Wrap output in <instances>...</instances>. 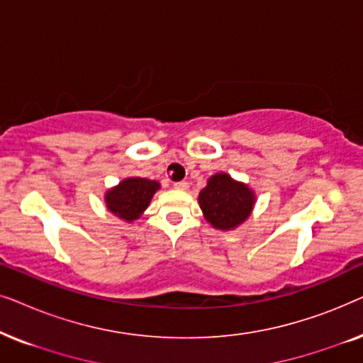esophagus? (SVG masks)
<instances>
[{"mask_svg":"<svg viewBox=\"0 0 363 363\" xmlns=\"http://www.w3.org/2000/svg\"><path fill=\"white\" fill-rule=\"evenodd\" d=\"M175 188L177 190H182V191H186L188 188H190V185H188L186 182H178V183H175Z\"/></svg>","mask_w":363,"mask_h":363,"instance_id":"34e87169","label":"esophagus"}]
</instances>
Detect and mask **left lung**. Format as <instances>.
I'll return each instance as SVG.
<instances>
[{"mask_svg": "<svg viewBox=\"0 0 363 363\" xmlns=\"http://www.w3.org/2000/svg\"><path fill=\"white\" fill-rule=\"evenodd\" d=\"M198 205L213 228L233 231L251 216L256 193L250 185L235 180L230 173L220 172L206 180V186L198 195Z\"/></svg>", "mask_w": 363, "mask_h": 363, "instance_id": "8db88e82", "label": "left lung"}]
</instances>
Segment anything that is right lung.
I'll return each instance as SVG.
<instances>
[{
	"instance_id": "right-lung-1",
	"label": "right lung",
	"mask_w": 363,
	"mask_h": 363,
	"mask_svg": "<svg viewBox=\"0 0 363 363\" xmlns=\"http://www.w3.org/2000/svg\"><path fill=\"white\" fill-rule=\"evenodd\" d=\"M160 183L142 177H127L104 195L107 210L125 223H133L143 215Z\"/></svg>"
}]
</instances>
